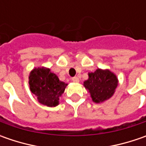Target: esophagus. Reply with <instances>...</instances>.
<instances>
[{"label":"esophagus","mask_w":146,"mask_h":146,"mask_svg":"<svg viewBox=\"0 0 146 146\" xmlns=\"http://www.w3.org/2000/svg\"><path fill=\"white\" fill-rule=\"evenodd\" d=\"M72 81L76 82V83H78V82L80 81V80H79V78H78L77 76H75V77H73V78H72Z\"/></svg>","instance_id":"esophagus-1"}]
</instances>
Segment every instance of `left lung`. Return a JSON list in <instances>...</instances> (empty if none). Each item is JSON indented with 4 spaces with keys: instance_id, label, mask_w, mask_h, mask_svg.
Returning <instances> with one entry per match:
<instances>
[{
    "instance_id": "1",
    "label": "left lung",
    "mask_w": 146,
    "mask_h": 146,
    "mask_svg": "<svg viewBox=\"0 0 146 146\" xmlns=\"http://www.w3.org/2000/svg\"><path fill=\"white\" fill-rule=\"evenodd\" d=\"M84 85L89 91L93 102L100 103L114 94L118 85V79L110 70L98 69L88 74V80L84 82Z\"/></svg>"
}]
</instances>
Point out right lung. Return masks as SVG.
Segmentation results:
<instances>
[{
    "label": "right lung",
    "mask_w": 146,
    "mask_h": 146,
    "mask_svg": "<svg viewBox=\"0 0 146 146\" xmlns=\"http://www.w3.org/2000/svg\"><path fill=\"white\" fill-rule=\"evenodd\" d=\"M29 84L31 93L37 97L40 103L47 106L58 105L67 84L59 80L58 76L49 69L36 68L30 73Z\"/></svg>",
    "instance_id": "obj_1"
}]
</instances>
